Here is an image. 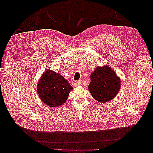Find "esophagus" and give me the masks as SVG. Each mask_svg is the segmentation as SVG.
<instances>
[{
    "label": "esophagus",
    "instance_id": "34e87169",
    "mask_svg": "<svg viewBox=\"0 0 153 153\" xmlns=\"http://www.w3.org/2000/svg\"><path fill=\"white\" fill-rule=\"evenodd\" d=\"M75 86H78V85H82V80H77L75 83H74Z\"/></svg>",
    "mask_w": 153,
    "mask_h": 153
}]
</instances>
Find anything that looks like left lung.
Masks as SVG:
<instances>
[{
    "instance_id": "obj_1",
    "label": "left lung",
    "mask_w": 153,
    "mask_h": 153,
    "mask_svg": "<svg viewBox=\"0 0 153 153\" xmlns=\"http://www.w3.org/2000/svg\"><path fill=\"white\" fill-rule=\"evenodd\" d=\"M121 88V80L107 65L97 67L91 75L88 86L92 96L100 103L108 102L115 97Z\"/></svg>"
}]
</instances>
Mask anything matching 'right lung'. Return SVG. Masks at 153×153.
<instances>
[{
	"label": "right lung",
	"mask_w": 153,
	"mask_h": 153,
	"mask_svg": "<svg viewBox=\"0 0 153 153\" xmlns=\"http://www.w3.org/2000/svg\"><path fill=\"white\" fill-rule=\"evenodd\" d=\"M37 89L44 103L56 107L65 103L73 87L59 73L47 70L40 78Z\"/></svg>",
	"instance_id": "add662e5"
}]
</instances>
